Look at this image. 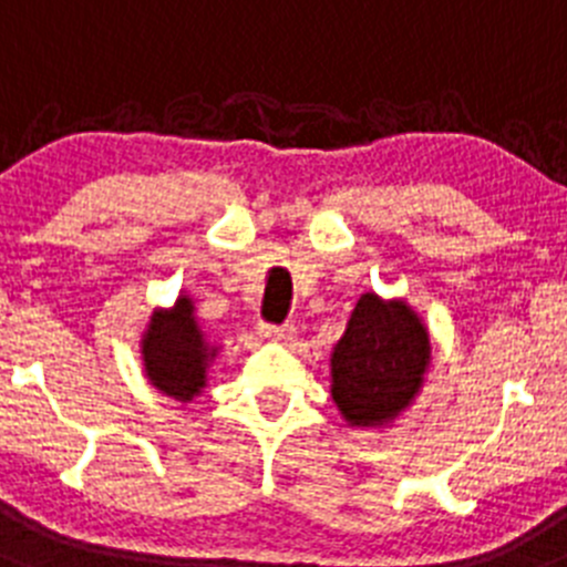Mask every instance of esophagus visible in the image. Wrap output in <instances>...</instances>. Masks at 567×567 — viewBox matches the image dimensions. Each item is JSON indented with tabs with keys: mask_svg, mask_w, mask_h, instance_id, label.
Segmentation results:
<instances>
[{
	"mask_svg": "<svg viewBox=\"0 0 567 567\" xmlns=\"http://www.w3.org/2000/svg\"><path fill=\"white\" fill-rule=\"evenodd\" d=\"M295 334L292 323H264L260 327V338L267 340H289Z\"/></svg>",
	"mask_w": 567,
	"mask_h": 567,
	"instance_id": "34e87169",
	"label": "esophagus"
}]
</instances>
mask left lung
Instances as JSON below:
<instances>
[{"mask_svg":"<svg viewBox=\"0 0 567 567\" xmlns=\"http://www.w3.org/2000/svg\"><path fill=\"white\" fill-rule=\"evenodd\" d=\"M429 358L417 315L403 300L365 292L332 352V400L352 425L389 423L420 392Z\"/></svg>","mask_w":567,"mask_h":567,"instance_id":"left-lung-1","label":"left lung"}]
</instances>
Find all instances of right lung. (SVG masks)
<instances>
[{
  "label": "right lung",
  "mask_w": 567,
  "mask_h": 567,
  "mask_svg": "<svg viewBox=\"0 0 567 567\" xmlns=\"http://www.w3.org/2000/svg\"><path fill=\"white\" fill-rule=\"evenodd\" d=\"M142 354L144 372L158 392L182 403L202 394L215 349L204 338L187 295L175 300L173 309L153 312L142 340Z\"/></svg>",
  "instance_id": "add662e5"
}]
</instances>
